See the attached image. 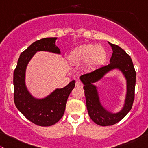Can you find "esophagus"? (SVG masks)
<instances>
[{"mask_svg":"<svg viewBox=\"0 0 148 148\" xmlns=\"http://www.w3.org/2000/svg\"><path fill=\"white\" fill-rule=\"evenodd\" d=\"M75 86L79 87V88H82V87L84 86V84H83L81 81H76V83H75Z\"/></svg>","mask_w":148,"mask_h":148,"instance_id":"1","label":"esophagus"}]
</instances>
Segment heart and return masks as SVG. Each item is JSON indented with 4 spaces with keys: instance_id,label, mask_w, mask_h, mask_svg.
<instances>
[{
    "instance_id": "b5f03b06",
    "label": "heart",
    "mask_w": 148,
    "mask_h": 148,
    "mask_svg": "<svg viewBox=\"0 0 148 148\" xmlns=\"http://www.w3.org/2000/svg\"><path fill=\"white\" fill-rule=\"evenodd\" d=\"M106 57V50L102 46L85 44L72 51L68 60L74 64L81 65L86 63L88 67L94 68L103 64Z\"/></svg>"
}]
</instances>
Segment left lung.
I'll use <instances>...</instances> for the list:
<instances>
[{"mask_svg": "<svg viewBox=\"0 0 148 148\" xmlns=\"http://www.w3.org/2000/svg\"><path fill=\"white\" fill-rule=\"evenodd\" d=\"M110 44L112 49V57L110 60V63L80 77V79L84 84V89L88 115L94 123L102 126H111L122 120L131 110L134 100L136 71L132 59L120 46L112 43ZM114 68H119L121 70L127 81V94L125 107L121 112L115 114L107 111L101 105L96 87L92 84L101 79L105 73Z\"/></svg>", "mask_w": 148, "mask_h": 148, "instance_id": "left-lung-1", "label": "left lung"}]
</instances>
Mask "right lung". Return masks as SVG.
Segmentation results:
<instances>
[{"label": "right lung", "mask_w": 148, "mask_h": 148, "mask_svg": "<svg viewBox=\"0 0 148 148\" xmlns=\"http://www.w3.org/2000/svg\"><path fill=\"white\" fill-rule=\"evenodd\" d=\"M57 38H46L33 43L19 56L14 71V101L16 108L27 120L40 126H49L59 121L64 115L67 98L75 87V81L62 88H57L47 97L36 99L31 96L25 84V70L36 52L39 51L60 54L55 46Z\"/></svg>", "instance_id": "obj_1"}]
</instances>
